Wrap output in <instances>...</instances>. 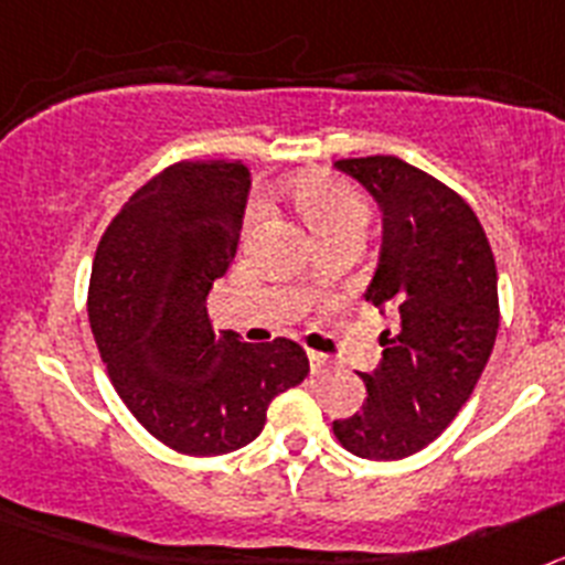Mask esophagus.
<instances>
[{
  "instance_id": "34e87169",
  "label": "esophagus",
  "mask_w": 565,
  "mask_h": 565,
  "mask_svg": "<svg viewBox=\"0 0 565 565\" xmlns=\"http://www.w3.org/2000/svg\"><path fill=\"white\" fill-rule=\"evenodd\" d=\"M308 362H311V373H317V376L319 373H328L333 367L331 359H328L326 353H317V351L308 353Z\"/></svg>"
}]
</instances>
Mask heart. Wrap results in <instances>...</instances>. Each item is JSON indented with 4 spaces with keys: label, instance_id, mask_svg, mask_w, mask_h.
<instances>
[{
    "label": "heart",
    "instance_id": "b5f03b06",
    "mask_svg": "<svg viewBox=\"0 0 565 565\" xmlns=\"http://www.w3.org/2000/svg\"><path fill=\"white\" fill-rule=\"evenodd\" d=\"M291 198L317 237L339 226H351V223L364 226L367 223V206H364L362 198L353 189L344 186V183L326 178V174L297 178L291 183ZM259 217H263V206L252 203L246 209V217H243V228L252 232L259 223Z\"/></svg>",
    "mask_w": 565,
    "mask_h": 565
}]
</instances>
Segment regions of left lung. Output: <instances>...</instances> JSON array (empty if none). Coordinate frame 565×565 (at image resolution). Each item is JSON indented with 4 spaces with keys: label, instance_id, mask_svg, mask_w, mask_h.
<instances>
[{
    "label": "left lung",
    "instance_id": "1",
    "mask_svg": "<svg viewBox=\"0 0 565 565\" xmlns=\"http://www.w3.org/2000/svg\"><path fill=\"white\" fill-rule=\"evenodd\" d=\"M382 209V252L364 299L391 308L382 362L359 373L362 413L333 422L344 450L398 461L441 436L476 391L498 337V271L489 239L461 194L393 154L342 158Z\"/></svg>",
    "mask_w": 565,
    "mask_h": 565
}]
</instances>
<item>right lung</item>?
<instances>
[{
    "instance_id": "1",
    "label": "right lung",
    "mask_w": 565,
    "mask_h": 565,
    "mask_svg": "<svg viewBox=\"0 0 565 565\" xmlns=\"http://www.w3.org/2000/svg\"><path fill=\"white\" fill-rule=\"evenodd\" d=\"M248 169L181 161L115 214L89 277V328L115 391L183 456H223L263 433L274 396L308 376L291 339L212 331L206 297L237 254Z\"/></svg>"
}]
</instances>
